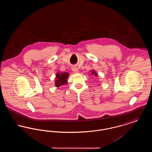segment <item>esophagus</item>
Masks as SVG:
<instances>
[{
	"mask_svg": "<svg viewBox=\"0 0 152 152\" xmlns=\"http://www.w3.org/2000/svg\"><path fill=\"white\" fill-rule=\"evenodd\" d=\"M72 71L73 72L75 73H79V70L77 67H73L72 68Z\"/></svg>",
	"mask_w": 152,
	"mask_h": 152,
	"instance_id": "1",
	"label": "esophagus"
}]
</instances>
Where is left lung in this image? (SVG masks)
Returning a JSON list of instances; mask_svg holds the SVG:
<instances>
[{"instance_id":"obj_1","label":"left lung","mask_w":152,"mask_h":152,"mask_svg":"<svg viewBox=\"0 0 152 152\" xmlns=\"http://www.w3.org/2000/svg\"><path fill=\"white\" fill-rule=\"evenodd\" d=\"M91 74L92 75H94V76H96V77H97V73L96 72V71H94V70H92V71H91Z\"/></svg>"}]
</instances>
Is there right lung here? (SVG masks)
Returning <instances> with one entry per match:
<instances>
[{"mask_svg":"<svg viewBox=\"0 0 152 152\" xmlns=\"http://www.w3.org/2000/svg\"><path fill=\"white\" fill-rule=\"evenodd\" d=\"M69 76V73L67 72H58L56 74L55 86L59 87L61 85L67 84V79Z\"/></svg>","mask_w":152,"mask_h":152,"instance_id":"1","label":"right lung"}]
</instances>
